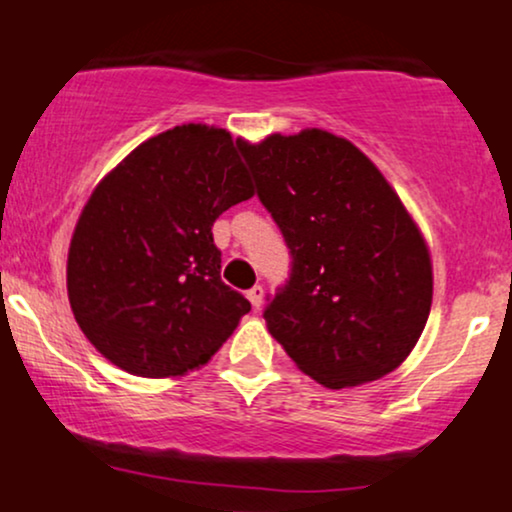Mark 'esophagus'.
Here are the masks:
<instances>
[{"label": "esophagus", "instance_id": "esophagus-1", "mask_svg": "<svg viewBox=\"0 0 512 512\" xmlns=\"http://www.w3.org/2000/svg\"><path fill=\"white\" fill-rule=\"evenodd\" d=\"M248 301L252 303V308H255V310H260V308H262V301H264V289H262L260 284L252 286V289L248 291Z\"/></svg>", "mask_w": 512, "mask_h": 512}]
</instances>
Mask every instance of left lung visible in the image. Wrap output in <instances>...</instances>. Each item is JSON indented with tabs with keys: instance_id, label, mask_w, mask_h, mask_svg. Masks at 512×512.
<instances>
[{
	"instance_id": "8db88e82",
	"label": "left lung",
	"mask_w": 512,
	"mask_h": 512,
	"mask_svg": "<svg viewBox=\"0 0 512 512\" xmlns=\"http://www.w3.org/2000/svg\"><path fill=\"white\" fill-rule=\"evenodd\" d=\"M291 276L264 308L272 337L330 390L392 373L424 332L433 267L419 226L349 139L303 129L240 139Z\"/></svg>"
}]
</instances>
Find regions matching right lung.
Masks as SVG:
<instances>
[{
	"instance_id": "obj_1",
	"label": "right lung",
	"mask_w": 512,
	"mask_h": 512,
	"mask_svg": "<svg viewBox=\"0 0 512 512\" xmlns=\"http://www.w3.org/2000/svg\"><path fill=\"white\" fill-rule=\"evenodd\" d=\"M252 195L221 127H173L117 163L88 197L67 257L69 305L88 342L142 378L204 366L250 313L221 281L211 226Z\"/></svg>"
}]
</instances>
